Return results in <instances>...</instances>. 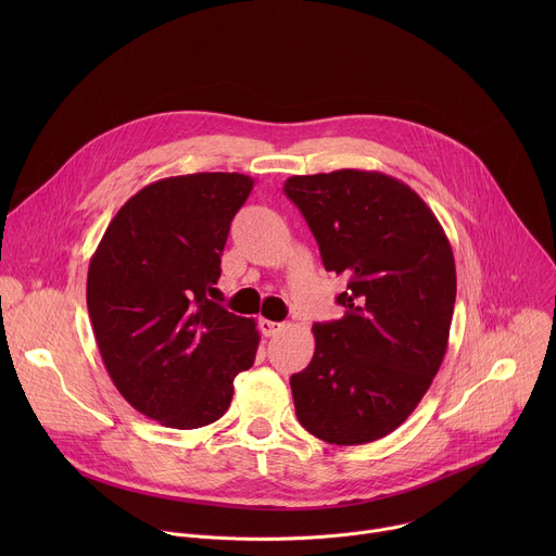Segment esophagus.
<instances>
[{
  "label": "esophagus",
  "instance_id": "esophagus-1",
  "mask_svg": "<svg viewBox=\"0 0 556 556\" xmlns=\"http://www.w3.org/2000/svg\"><path fill=\"white\" fill-rule=\"evenodd\" d=\"M283 330V324H277V321H268V319H260V332L264 337H275L277 332Z\"/></svg>",
  "mask_w": 556,
  "mask_h": 556
}]
</instances>
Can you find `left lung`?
<instances>
[{"instance_id":"1","label":"left lung","mask_w":556,"mask_h":556,"mask_svg":"<svg viewBox=\"0 0 556 556\" xmlns=\"http://www.w3.org/2000/svg\"><path fill=\"white\" fill-rule=\"evenodd\" d=\"M283 191L326 270L350 279L343 319L312 326L314 356L290 378L296 418L330 444L380 440L412 416L446 354L451 244L425 200L378 172L292 176Z\"/></svg>"}]
</instances>
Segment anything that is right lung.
I'll return each mask as SVG.
<instances>
[{"label": "right lung", "mask_w": 556, "mask_h": 556, "mask_svg": "<svg viewBox=\"0 0 556 556\" xmlns=\"http://www.w3.org/2000/svg\"><path fill=\"white\" fill-rule=\"evenodd\" d=\"M244 174L147 185L110 222L88 270V312L123 399L172 429L219 420L260 332L211 301L230 222L253 191Z\"/></svg>", "instance_id": "right-lung-1"}]
</instances>
